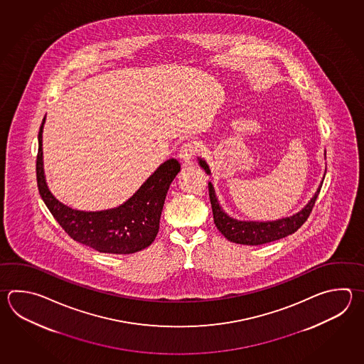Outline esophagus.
<instances>
[{"label": "esophagus", "mask_w": 364, "mask_h": 364, "mask_svg": "<svg viewBox=\"0 0 364 364\" xmlns=\"http://www.w3.org/2000/svg\"><path fill=\"white\" fill-rule=\"evenodd\" d=\"M197 151V144L194 141H188L181 145L178 151V158L183 164H191L193 159L194 154Z\"/></svg>", "instance_id": "esophagus-1"}]
</instances>
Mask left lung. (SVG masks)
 <instances>
[{
  "mask_svg": "<svg viewBox=\"0 0 364 364\" xmlns=\"http://www.w3.org/2000/svg\"><path fill=\"white\" fill-rule=\"evenodd\" d=\"M326 156V151H324ZM198 164L203 170L206 171L208 175H211V171L206 161L200 156H197ZM326 178V172L320 181L316 192L314 193L311 200H309L304 208L293 215L280 218L276 220H240L236 218H232L223 210L218 196L215 193V188L211 181H208V196L213 208L214 223L219 232H222L223 236L227 238L230 242H236L241 245H263L267 242H272L276 240L287 237L304 224L311 213L312 208L315 205V200L319 196L320 188L323 184V180Z\"/></svg>",
  "mask_w": 364,
  "mask_h": 364,
  "instance_id": "8db88e82",
  "label": "left lung"
}]
</instances>
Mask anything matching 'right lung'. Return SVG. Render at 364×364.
I'll list each match as a JSON object with an SVG mask.
<instances>
[{
  "mask_svg": "<svg viewBox=\"0 0 364 364\" xmlns=\"http://www.w3.org/2000/svg\"><path fill=\"white\" fill-rule=\"evenodd\" d=\"M45 118L38 132V192L60 227L75 241L100 252L132 254L151 245L159 230L168 188L180 171L178 161L171 158L161 164L126 202L117 208L100 211L76 210L57 200L46 183L43 159Z\"/></svg>",
  "mask_w": 364,
  "mask_h": 364,
  "instance_id": "1",
  "label": "right lung"
}]
</instances>
